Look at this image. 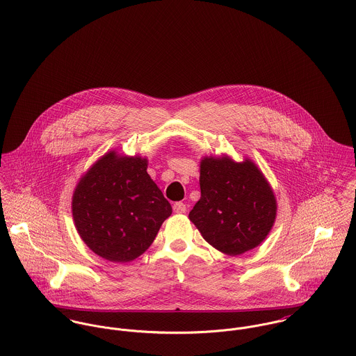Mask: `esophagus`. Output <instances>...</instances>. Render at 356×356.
<instances>
[{"mask_svg": "<svg viewBox=\"0 0 356 356\" xmlns=\"http://www.w3.org/2000/svg\"><path fill=\"white\" fill-rule=\"evenodd\" d=\"M172 208H174V212H177V213H184V212L186 211V204L182 203V202H178V203H175L172 205Z\"/></svg>", "mask_w": 356, "mask_h": 356, "instance_id": "esophagus-1", "label": "esophagus"}]
</instances>
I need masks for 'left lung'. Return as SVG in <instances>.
Returning a JSON list of instances; mask_svg holds the SVG:
<instances>
[{
    "label": "left lung",
    "mask_w": 356,
    "mask_h": 356,
    "mask_svg": "<svg viewBox=\"0 0 356 356\" xmlns=\"http://www.w3.org/2000/svg\"><path fill=\"white\" fill-rule=\"evenodd\" d=\"M202 197L189 219L215 250L229 256L260 245L274 226L277 200L268 181L251 159L204 156L200 161Z\"/></svg>",
    "instance_id": "1"
}]
</instances>
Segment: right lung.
I'll return each instance as SVG.
<instances>
[{
  "label": "right lung",
  "instance_id": "right-lung-1",
  "mask_svg": "<svg viewBox=\"0 0 356 356\" xmlns=\"http://www.w3.org/2000/svg\"><path fill=\"white\" fill-rule=\"evenodd\" d=\"M147 168V157L109 151L75 186L72 218L76 232L105 260L127 263L141 256L172 212Z\"/></svg>",
  "mask_w": 356,
  "mask_h": 356
}]
</instances>
